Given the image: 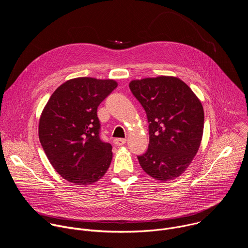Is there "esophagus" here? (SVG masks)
Instances as JSON below:
<instances>
[{
    "mask_svg": "<svg viewBox=\"0 0 248 248\" xmlns=\"http://www.w3.org/2000/svg\"><path fill=\"white\" fill-rule=\"evenodd\" d=\"M126 139L125 138H115L114 139V144L117 146H122L124 144H125Z\"/></svg>",
    "mask_w": 248,
    "mask_h": 248,
    "instance_id": "obj_1",
    "label": "esophagus"
}]
</instances>
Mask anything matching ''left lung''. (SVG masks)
<instances>
[{"mask_svg": "<svg viewBox=\"0 0 248 248\" xmlns=\"http://www.w3.org/2000/svg\"><path fill=\"white\" fill-rule=\"evenodd\" d=\"M129 88L145 110L149 124L148 149L137 156L141 168L158 181L178 178L201 143V102L184 81L172 77L132 80Z\"/></svg>", "mask_w": 248, "mask_h": 248, "instance_id": "8db88e82", "label": "left lung"}]
</instances>
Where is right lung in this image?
<instances>
[{"label": "right lung", "mask_w": 248, "mask_h": 248, "mask_svg": "<svg viewBox=\"0 0 248 248\" xmlns=\"http://www.w3.org/2000/svg\"><path fill=\"white\" fill-rule=\"evenodd\" d=\"M118 86L112 79H70L50 97L39 122L41 145L54 169L77 185L97 182L110 167L112 145L100 137L98 106Z\"/></svg>", "instance_id": "right-lung-1"}]
</instances>
